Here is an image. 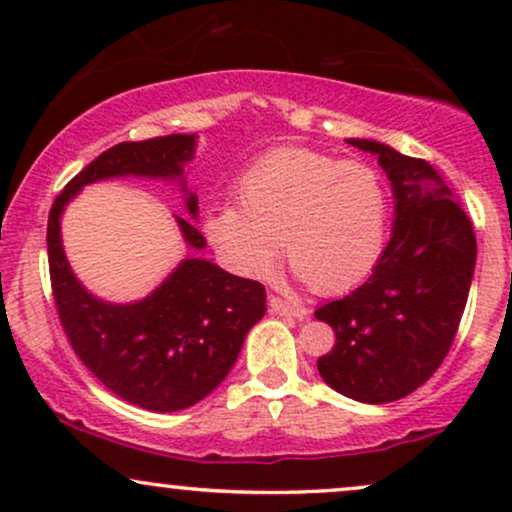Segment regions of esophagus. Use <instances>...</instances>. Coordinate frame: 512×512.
<instances>
[{"mask_svg": "<svg viewBox=\"0 0 512 512\" xmlns=\"http://www.w3.org/2000/svg\"><path fill=\"white\" fill-rule=\"evenodd\" d=\"M269 308H272V313H276V315L298 317V320H303V317L310 315L308 308H303V305H296V303H289V301H281L279 296H269Z\"/></svg>", "mask_w": 512, "mask_h": 512, "instance_id": "esophagus-1", "label": "esophagus"}]
</instances>
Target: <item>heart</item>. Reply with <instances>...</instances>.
<instances>
[{
  "instance_id": "heart-1",
  "label": "heart",
  "mask_w": 512,
  "mask_h": 512,
  "mask_svg": "<svg viewBox=\"0 0 512 512\" xmlns=\"http://www.w3.org/2000/svg\"><path fill=\"white\" fill-rule=\"evenodd\" d=\"M240 204L209 209L204 233L240 276L267 279L281 240L298 279L320 293L354 289L373 272L387 240L385 182L366 163L284 146L252 163Z\"/></svg>"
}]
</instances>
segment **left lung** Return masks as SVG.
I'll list each match as a JSON object with an SVG mask.
<instances>
[{
    "label": "left lung",
    "mask_w": 512,
    "mask_h": 512,
    "mask_svg": "<svg viewBox=\"0 0 512 512\" xmlns=\"http://www.w3.org/2000/svg\"><path fill=\"white\" fill-rule=\"evenodd\" d=\"M346 142L378 156L395 221L373 274L315 310L337 337L317 370L339 395L385 404L424 385L450 351L472 286L477 238L433 166L373 139Z\"/></svg>",
    "instance_id": "8db88e82"
}]
</instances>
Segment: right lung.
Here are the masks:
<instances>
[{
	"mask_svg": "<svg viewBox=\"0 0 512 512\" xmlns=\"http://www.w3.org/2000/svg\"><path fill=\"white\" fill-rule=\"evenodd\" d=\"M195 149L197 134L117 144L64 187L48 219L52 296L76 356L117 397L149 411L187 409L223 383L252 325L267 313L264 286L223 272L204 257H187L142 301H103L69 267L62 214L91 182L149 178L175 182L187 214L197 219V195L185 182ZM175 223L187 248H207L190 219L175 216Z\"/></svg>",
	"mask_w": 512,
	"mask_h": 512,
	"instance_id": "obj_1",
	"label": "right lung"
}]
</instances>
